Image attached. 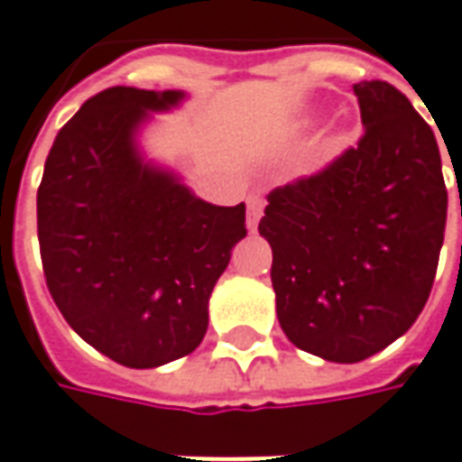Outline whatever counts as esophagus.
<instances>
[{
  "mask_svg": "<svg viewBox=\"0 0 462 462\" xmlns=\"http://www.w3.org/2000/svg\"><path fill=\"white\" fill-rule=\"evenodd\" d=\"M263 209H264V199L260 195H250L247 198V227L250 232L257 230V222L263 217Z\"/></svg>",
  "mask_w": 462,
  "mask_h": 462,
  "instance_id": "34e87169",
  "label": "esophagus"
}]
</instances>
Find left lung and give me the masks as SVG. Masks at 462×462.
I'll return each mask as SVG.
<instances>
[{"label":"left lung","instance_id":"1","mask_svg":"<svg viewBox=\"0 0 462 462\" xmlns=\"http://www.w3.org/2000/svg\"><path fill=\"white\" fill-rule=\"evenodd\" d=\"M365 134L325 170L267 195L277 320L330 363H360L411 330L443 247L448 189L430 125L383 79L355 85Z\"/></svg>","mask_w":462,"mask_h":462}]
</instances>
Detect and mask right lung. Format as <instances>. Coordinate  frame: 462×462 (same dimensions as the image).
Listing matches in <instances>:
<instances>
[{"label":"right lung","instance_id":"right-lung-1","mask_svg":"<svg viewBox=\"0 0 462 462\" xmlns=\"http://www.w3.org/2000/svg\"><path fill=\"white\" fill-rule=\"evenodd\" d=\"M185 92L109 87L51 144L37 192L47 287L85 343L125 367H160L208 332L212 287L247 235L245 202L217 208L147 162L137 130Z\"/></svg>","mask_w":462,"mask_h":462}]
</instances>
